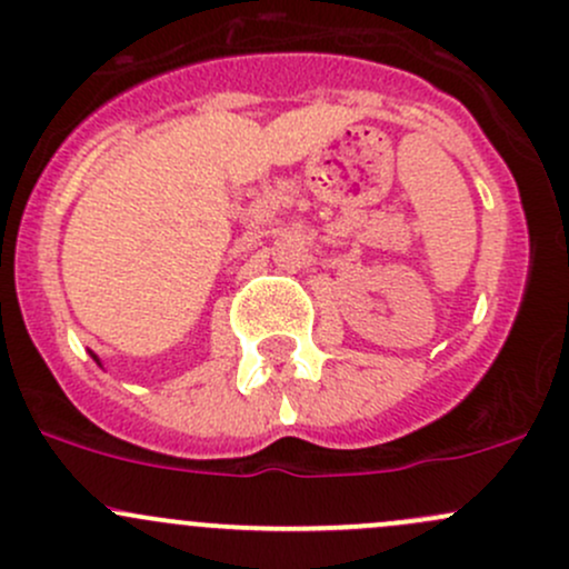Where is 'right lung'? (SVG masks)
I'll return each instance as SVG.
<instances>
[{
  "mask_svg": "<svg viewBox=\"0 0 569 569\" xmlns=\"http://www.w3.org/2000/svg\"><path fill=\"white\" fill-rule=\"evenodd\" d=\"M91 359H93V361H97V365H99V367H102V361H99V356H97V353H91Z\"/></svg>",
  "mask_w": 569,
  "mask_h": 569,
  "instance_id": "right-lung-1",
  "label": "right lung"
}]
</instances>
